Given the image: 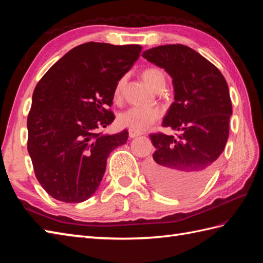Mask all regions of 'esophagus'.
<instances>
[{"label":"esophagus","instance_id":"obj_1","mask_svg":"<svg viewBox=\"0 0 263 263\" xmlns=\"http://www.w3.org/2000/svg\"><path fill=\"white\" fill-rule=\"evenodd\" d=\"M142 133L141 132H138V131H133V130H130L128 131V137H130L131 139H133V138H137V137H139V136H141Z\"/></svg>","mask_w":263,"mask_h":263}]
</instances>
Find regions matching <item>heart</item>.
<instances>
[{
	"label": "heart",
	"mask_w": 263,
	"mask_h": 263,
	"mask_svg": "<svg viewBox=\"0 0 263 263\" xmlns=\"http://www.w3.org/2000/svg\"><path fill=\"white\" fill-rule=\"evenodd\" d=\"M142 79L153 90H157L161 86L165 85L164 73L159 69L150 68L142 72ZM123 87H124V79L117 81L114 89V99L120 100L122 97ZM160 117V110L158 108H141L131 107L122 111L117 116V123L121 127L128 128V130L141 132L146 130L150 125L158 121Z\"/></svg>",
	"instance_id": "obj_1"
}]
</instances>
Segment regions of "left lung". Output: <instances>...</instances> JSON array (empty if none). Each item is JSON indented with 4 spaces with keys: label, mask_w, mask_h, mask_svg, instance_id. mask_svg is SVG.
Instances as JSON below:
<instances>
[{
    "label": "left lung",
    "mask_w": 263,
    "mask_h": 263,
    "mask_svg": "<svg viewBox=\"0 0 263 263\" xmlns=\"http://www.w3.org/2000/svg\"><path fill=\"white\" fill-rule=\"evenodd\" d=\"M142 57L168 72L175 102L163 121L177 137L152 133L156 152L146 166L150 183L159 192L184 197L208 181L224 152L233 111L227 82L216 66L182 44L147 49Z\"/></svg>",
    "instance_id": "left-lung-1"
}]
</instances>
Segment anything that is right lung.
<instances>
[{"mask_svg":"<svg viewBox=\"0 0 263 263\" xmlns=\"http://www.w3.org/2000/svg\"><path fill=\"white\" fill-rule=\"evenodd\" d=\"M140 45L89 42L72 48L33 90L27 148L38 182L59 201L82 202L96 192L113 150L128 132L104 136L114 121L117 81L140 57Z\"/></svg>","mask_w":263,"mask_h":263,"instance_id":"1","label":"right lung"}]
</instances>
